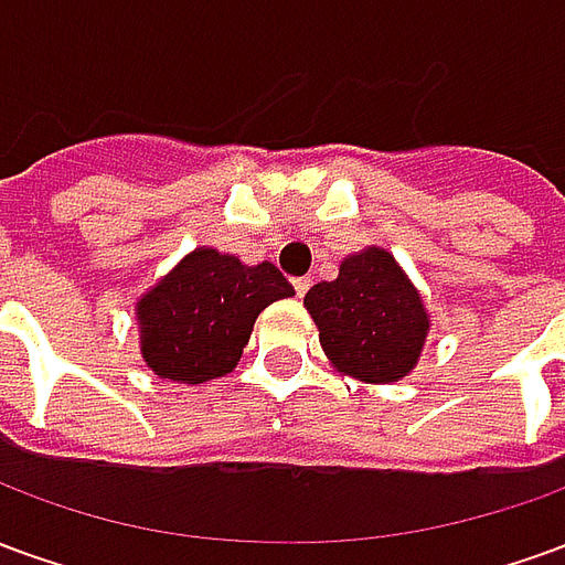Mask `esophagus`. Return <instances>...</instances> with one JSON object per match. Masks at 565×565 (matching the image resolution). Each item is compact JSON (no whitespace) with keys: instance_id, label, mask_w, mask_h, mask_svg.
Here are the masks:
<instances>
[{"instance_id":"obj_1","label":"esophagus","mask_w":565,"mask_h":565,"mask_svg":"<svg viewBox=\"0 0 565 565\" xmlns=\"http://www.w3.org/2000/svg\"><path fill=\"white\" fill-rule=\"evenodd\" d=\"M308 287H311V278H296V281H294L296 296H306V294H308Z\"/></svg>"}]
</instances>
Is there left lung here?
<instances>
[{"instance_id": "obj_1", "label": "left lung", "mask_w": 565, "mask_h": 565, "mask_svg": "<svg viewBox=\"0 0 565 565\" xmlns=\"http://www.w3.org/2000/svg\"><path fill=\"white\" fill-rule=\"evenodd\" d=\"M306 308L332 369L366 384L403 381L433 327L420 290L379 245L348 254L335 281L308 290Z\"/></svg>"}]
</instances>
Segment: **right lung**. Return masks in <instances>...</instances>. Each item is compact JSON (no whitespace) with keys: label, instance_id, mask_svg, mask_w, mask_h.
Segmentation results:
<instances>
[{"label":"right lung","instance_id":"right-lung-1","mask_svg":"<svg viewBox=\"0 0 565 565\" xmlns=\"http://www.w3.org/2000/svg\"><path fill=\"white\" fill-rule=\"evenodd\" d=\"M294 296L271 263L247 266L217 247L190 250L136 302L139 348L153 375L205 384L230 375L259 311Z\"/></svg>","mask_w":565,"mask_h":565}]
</instances>
